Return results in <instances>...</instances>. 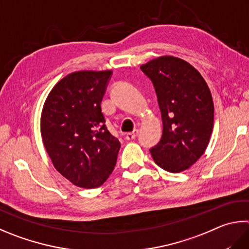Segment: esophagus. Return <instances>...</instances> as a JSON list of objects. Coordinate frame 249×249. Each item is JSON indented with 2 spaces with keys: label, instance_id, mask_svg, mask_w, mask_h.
Here are the masks:
<instances>
[{
  "label": "esophagus",
  "instance_id": "1",
  "mask_svg": "<svg viewBox=\"0 0 249 249\" xmlns=\"http://www.w3.org/2000/svg\"><path fill=\"white\" fill-rule=\"evenodd\" d=\"M137 134H138V130H137V129H135L134 132L126 134V135H125V138L127 139V140H133V139H135V138L137 137Z\"/></svg>",
  "mask_w": 249,
  "mask_h": 249
}]
</instances>
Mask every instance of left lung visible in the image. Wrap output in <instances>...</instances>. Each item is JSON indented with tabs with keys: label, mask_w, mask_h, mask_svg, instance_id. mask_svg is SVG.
Listing matches in <instances>:
<instances>
[{
	"label": "left lung",
	"mask_w": 249,
	"mask_h": 249,
	"mask_svg": "<svg viewBox=\"0 0 249 249\" xmlns=\"http://www.w3.org/2000/svg\"><path fill=\"white\" fill-rule=\"evenodd\" d=\"M140 70L152 81L163 123L160 142L150 149L153 161L171 173L187 170L203 155L213 128L209 87L195 67L178 57H158Z\"/></svg>",
	"instance_id": "8db88e82"
}]
</instances>
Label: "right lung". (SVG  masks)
<instances>
[{"label":"right lung","instance_id":"1","mask_svg":"<svg viewBox=\"0 0 249 249\" xmlns=\"http://www.w3.org/2000/svg\"><path fill=\"white\" fill-rule=\"evenodd\" d=\"M111 76V71H75L58 81L44 102V148L54 168L78 187L101 186L116 164L121 143L101 110Z\"/></svg>","mask_w":249,"mask_h":249}]
</instances>
